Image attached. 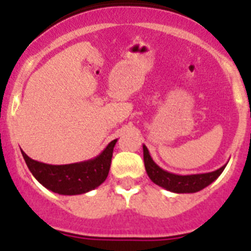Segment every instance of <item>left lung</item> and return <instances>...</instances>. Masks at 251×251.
<instances>
[{"label": "left lung", "instance_id": "1", "mask_svg": "<svg viewBox=\"0 0 251 251\" xmlns=\"http://www.w3.org/2000/svg\"><path fill=\"white\" fill-rule=\"evenodd\" d=\"M143 159H145L146 172L148 177L152 179V182L175 194H195V192L201 191L202 188L207 187L210 183L214 182L215 179L223 174V171L227 165L226 163L219 170L206 172V174L176 175L159 167L152 159L150 151L145 145H143Z\"/></svg>", "mask_w": 251, "mask_h": 251}]
</instances>
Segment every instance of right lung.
I'll list each match as a JSON object with an SVG mask.
<instances>
[{"instance_id":"add662e5","label":"right lung","mask_w":251,"mask_h":251,"mask_svg":"<svg viewBox=\"0 0 251 251\" xmlns=\"http://www.w3.org/2000/svg\"><path fill=\"white\" fill-rule=\"evenodd\" d=\"M117 141L118 139L110 142L94 158L70 165H48L30 158L24 151L21 153L32 176L44 187L55 194L72 196L86 194L105 181Z\"/></svg>"}]
</instances>
